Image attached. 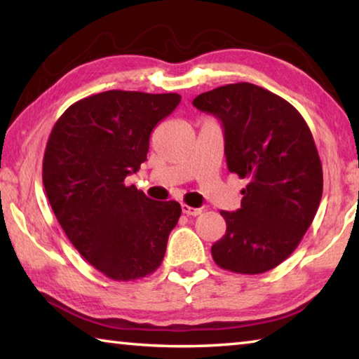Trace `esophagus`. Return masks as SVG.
I'll use <instances>...</instances> for the list:
<instances>
[{
  "label": "esophagus",
  "instance_id": "obj_1",
  "mask_svg": "<svg viewBox=\"0 0 359 359\" xmlns=\"http://www.w3.org/2000/svg\"><path fill=\"white\" fill-rule=\"evenodd\" d=\"M182 212H184L185 215H191V217H196V215H199L201 214V209H196V208H190V205H187V204H182Z\"/></svg>",
  "mask_w": 359,
  "mask_h": 359
}]
</instances>
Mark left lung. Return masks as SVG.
<instances>
[{"label": "left lung", "mask_w": 359, "mask_h": 359, "mask_svg": "<svg viewBox=\"0 0 359 359\" xmlns=\"http://www.w3.org/2000/svg\"><path fill=\"white\" fill-rule=\"evenodd\" d=\"M193 106L222 121L229 172L247 180L241 209L220 212L226 233L212 258L238 274L274 269L299 245L321 201L312 133L288 101L248 82L201 93Z\"/></svg>", "instance_id": "8db88e82"}]
</instances>
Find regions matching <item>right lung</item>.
<instances>
[{"instance_id": "1", "label": "right lung", "mask_w": 359, "mask_h": 359, "mask_svg": "<svg viewBox=\"0 0 359 359\" xmlns=\"http://www.w3.org/2000/svg\"><path fill=\"white\" fill-rule=\"evenodd\" d=\"M180 102L177 93L109 90L74 102L53 125L42 184L77 252L117 282L155 272L182 208L126 187L147 160L150 133Z\"/></svg>"}]
</instances>
